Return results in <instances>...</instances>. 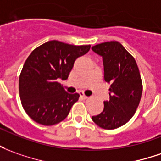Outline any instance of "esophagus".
Wrapping results in <instances>:
<instances>
[{"mask_svg":"<svg viewBox=\"0 0 161 161\" xmlns=\"http://www.w3.org/2000/svg\"><path fill=\"white\" fill-rule=\"evenodd\" d=\"M80 98L83 100L87 99V95H85V94H84L83 92H80Z\"/></svg>","mask_w":161,"mask_h":161,"instance_id":"1","label":"esophagus"}]
</instances>
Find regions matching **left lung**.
I'll use <instances>...</instances> for the list:
<instances>
[{
	"label": "left lung",
	"mask_w": 161,
	"mask_h": 161,
	"mask_svg": "<svg viewBox=\"0 0 161 161\" xmlns=\"http://www.w3.org/2000/svg\"><path fill=\"white\" fill-rule=\"evenodd\" d=\"M92 50L103 57L104 80L110 84L109 100L92 120L103 129H116L129 122L139 105L143 90L139 69L133 56L117 41L98 44Z\"/></svg>",
	"instance_id": "left-lung-1"
}]
</instances>
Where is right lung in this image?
<instances>
[{
    "label": "right lung",
    "instance_id": "obj_1",
    "mask_svg": "<svg viewBox=\"0 0 161 161\" xmlns=\"http://www.w3.org/2000/svg\"><path fill=\"white\" fill-rule=\"evenodd\" d=\"M89 49L52 40L32 51L19 76L21 103L32 120L49 126L68 116L80 95L66 93L58 81L67 79L74 61Z\"/></svg>",
    "mask_w": 161,
    "mask_h": 161
}]
</instances>
